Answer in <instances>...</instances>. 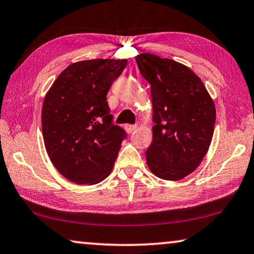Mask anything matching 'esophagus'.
<instances>
[{
    "instance_id": "esophagus-1",
    "label": "esophagus",
    "mask_w": 254,
    "mask_h": 254,
    "mask_svg": "<svg viewBox=\"0 0 254 254\" xmlns=\"http://www.w3.org/2000/svg\"><path fill=\"white\" fill-rule=\"evenodd\" d=\"M135 128H137V126H126V131L127 133H132V132H134Z\"/></svg>"
}]
</instances>
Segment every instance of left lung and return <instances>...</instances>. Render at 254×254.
Returning <instances> with one entry per match:
<instances>
[{
	"instance_id": "8db88e82",
	"label": "left lung",
	"mask_w": 254,
	"mask_h": 254,
	"mask_svg": "<svg viewBox=\"0 0 254 254\" xmlns=\"http://www.w3.org/2000/svg\"><path fill=\"white\" fill-rule=\"evenodd\" d=\"M151 85L153 141L146 161L155 176L178 181L193 173L212 142L216 110L201 79L184 64L153 54L135 56Z\"/></svg>"
}]
</instances>
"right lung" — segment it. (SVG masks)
I'll return each mask as SVG.
<instances>
[{"instance_id":"right-lung-1","label":"right lung","mask_w":254,"mask_h":254,"mask_svg":"<svg viewBox=\"0 0 254 254\" xmlns=\"http://www.w3.org/2000/svg\"><path fill=\"white\" fill-rule=\"evenodd\" d=\"M127 60H86L70 64L42 105L45 147L57 171L77 184L100 183L113 170L126 132L113 124L107 93Z\"/></svg>"}]
</instances>
